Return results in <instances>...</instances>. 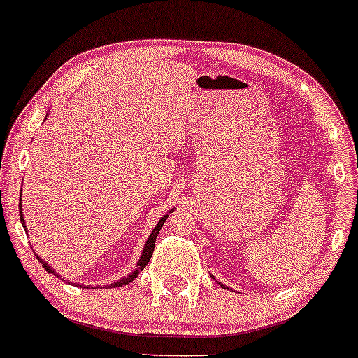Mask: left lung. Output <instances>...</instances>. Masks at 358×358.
I'll list each match as a JSON object with an SVG mask.
<instances>
[{"label":"left lung","mask_w":358,"mask_h":358,"mask_svg":"<svg viewBox=\"0 0 358 358\" xmlns=\"http://www.w3.org/2000/svg\"><path fill=\"white\" fill-rule=\"evenodd\" d=\"M221 287H224V289H226V285H222V284H221Z\"/></svg>","instance_id":"8db88e82"}]
</instances>
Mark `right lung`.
Segmentation results:
<instances>
[{
    "label": "right lung",
    "mask_w": 358,
    "mask_h": 358,
    "mask_svg": "<svg viewBox=\"0 0 358 358\" xmlns=\"http://www.w3.org/2000/svg\"><path fill=\"white\" fill-rule=\"evenodd\" d=\"M171 212H173V209H171L170 212H168V214H164L163 217H161L159 221H158V224H156V227H155V229H152V233L149 234V238H148L146 245H144V248H143V255H141L139 262L136 263V270H134V272H132V273H129L127 277L120 278V280L113 282V284H110L108 287L115 289V287H122V285H127V284H131V282L134 280V278L137 277V275H139V272H143V270H144V266L148 265L149 260H151V257H152V251H155V243H156V238H158V234H159V229H161V227H163L164 221H166V219H168V215H170ZM20 219H22V224H23V227H25V229H27L25 222H23V214H22V197H20ZM35 257L38 258V262L42 263V266H44V268L47 270V272H49V273H56V272H54L52 268H50V266H49V263H45L44 260H42L41 257H38V255H35ZM56 275H57V273H56Z\"/></svg>",
    "instance_id": "obj_1"
}]
</instances>
